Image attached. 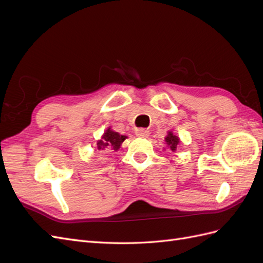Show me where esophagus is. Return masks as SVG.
Masks as SVG:
<instances>
[{"label":"esophagus","mask_w":263,"mask_h":263,"mask_svg":"<svg viewBox=\"0 0 263 263\" xmlns=\"http://www.w3.org/2000/svg\"><path fill=\"white\" fill-rule=\"evenodd\" d=\"M136 135L139 137H142V138H147L149 136V130L147 129H144V128H140V129H137L136 132Z\"/></svg>","instance_id":"1"}]
</instances>
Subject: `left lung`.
Wrapping results in <instances>:
<instances>
[{"instance_id":"obj_1","label":"left lung","mask_w":263,"mask_h":263,"mask_svg":"<svg viewBox=\"0 0 263 263\" xmlns=\"http://www.w3.org/2000/svg\"><path fill=\"white\" fill-rule=\"evenodd\" d=\"M165 142H166V145L169 146V148L172 150V151H174L177 149V146H178V144L180 142V139H179V137H177L176 135H173L171 132L168 134V136L165 137Z\"/></svg>"}]
</instances>
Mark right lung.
Returning <instances> with one entry per match:
<instances>
[{"mask_svg": "<svg viewBox=\"0 0 263 263\" xmlns=\"http://www.w3.org/2000/svg\"><path fill=\"white\" fill-rule=\"evenodd\" d=\"M126 136H122L116 132L107 129L101 140L98 141V149L103 150L105 148H113V150H117L121 147V144L125 140Z\"/></svg>", "mask_w": 263, "mask_h": 263, "instance_id": "obj_1", "label": "right lung"}]
</instances>
